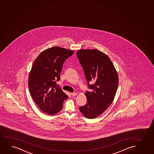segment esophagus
<instances>
[{"mask_svg": "<svg viewBox=\"0 0 154 154\" xmlns=\"http://www.w3.org/2000/svg\"><path fill=\"white\" fill-rule=\"evenodd\" d=\"M71 94L72 95V97H75L76 95H77V93L73 92V93H71Z\"/></svg>", "mask_w": 154, "mask_h": 154, "instance_id": "34e87169", "label": "esophagus"}]
</instances>
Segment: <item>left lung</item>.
I'll return each instance as SVG.
<instances>
[{
	"instance_id": "8db88e82",
	"label": "left lung",
	"mask_w": 154,
	"mask_h": 154,
	"mask_svg": "<svg viewBox=\"0 0 154 154\" xmlns=\"http://www.w3.org/2000/svg\"><path fill=\"white\" fill-rule=\"evenodd\" d=\"M77 57L92 91L85 93L87 104L80 106V112L89 119L99 116L108 108L118 88V77L108 56L97 49L79 50ZM94 82L92 85L89 82Z\"/></svg>"
}]
</instances>
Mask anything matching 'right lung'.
<instances>
[{
    "label": "right lung",
    "mask_w": 154,
    "mask_h": 154,
    "mask_svg": "<svg viewBox=\"0 0 154 154\" xmlns=\"http://www.w3.org/2000/svg\"><path fill=\"white\" fill-rule=\"evenodd\" d=\"M73 53L57 46L50 48L42 52L32 65L29 77L30 95L40 109L49 115L59 112L69 98L57 87V82L60 80L63 63Z\"/></svg>",
    "instance_id": "right-lung-1"
}]
</instances>
